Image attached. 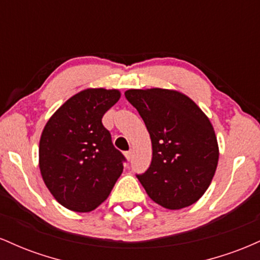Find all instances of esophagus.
I'll return each instance as SVG.
<instances>
[{
    "label": "esophagus",
    "mask_w": 260,
    "mask_h": 260,
    "mask_svg": "<svg viewBox=\"0 0 260 260\" xmlns=\"http://www.w3.org/2000/svg\"><path fill=\"white\" fill-rule=\"evenodd\" d=\"M132 155H133V153H132V151H126V153H124V156H126V159L128 160V161H129L131 159H132Z\"/></svg>",
    "instance_id": "1"
}]
</instances>
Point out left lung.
Listing matches in <instances>:
<instances>
[{
	"instance_id": "8db88e82",
	"label": "left lung",
	"mask_w": 260,
	"mask_h": 260,
	"mask_svg": "<svg viewBox=\"0 0 260 260\" xmlns=\"http://www.w3.org/2000/svg\"><path fill=\"white\" fill-rule=\"evenodd\" d=\"M151 139L153 159L138 180L148 196L166 209L192 205L215 175L219 145L213 124L187 95L171 89H129Z\"/></svg>"
}]
</instances>
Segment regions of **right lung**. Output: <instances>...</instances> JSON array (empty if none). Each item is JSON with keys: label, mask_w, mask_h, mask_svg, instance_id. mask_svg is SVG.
Returning a JSON list of instances; mask_svg holds the SVG:
<instances>
[{"label": "right lung", "mask_w": 260, "mask_h": 260, "mask_svg": "<svg viewBox=\"0 0 260 260\" xmlns=\"http://www.w3.org/2000/svg\"><path fill=\"white\" fill-rule=\"evenodd\" d=\"M120 98L117 89H84L45 124L39 144L41 177L53 198L70 210L96 209L123 171L126 159L101 122Z\"/></svg>", "instance_id": "1"}]
</instances>
